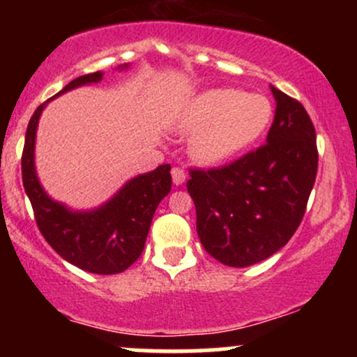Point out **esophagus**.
<instances>
[{
  "mask_svg": "<svg viewBox=\"0 0 357 357\" xmlns=\"http://www.w3.org/2000/svg\"><path fill=\"white\" fill-rule=\"evenodd\" d=\"M171 176H173V183L176 184V186L183 184L184 179H186V173H184L183 167H173V171H171Z\"/></svg>",
  "mask_w": 357,
  "mask_h": 357,
  "instance_id": "34e87169",
  "label": "esophagus"
}]
</instances>
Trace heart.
<instances>
[{
    "instance_id": "obj_1",
    "label": "heart",
    "mask_w": 357,
    "mask_h": 357,
    "mask_svg": "<svg viewBox=\"0 0 357 357\" xmlns=\"http://www.w3.org/2000/svg\"><path fill=\"white\" fill-rule=\"evenodd\" d=\"M273 107L265 96L236 89H211L191 100L181 127L192 132L191 155L202 165H220L252 147L265 134Z\"/></svg>"
}]
</instances>
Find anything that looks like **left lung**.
Here are the masks:
<instances>
[{
  "label": "left lung",
  "mask_w": 357,
  "mask_h": 357,
  "mask_svg": "<svg viewBox=\"0 0 357 357\" xmlns=\"http://www.w3.org/2000/svg\"><path fill=\"white\" fill-rule=\"evenodd\" d=\"M270 90L277 107L267 142L228 166L192 169L186 184L202 245L228 267H250L285 247L304 218L317 174L309 114L273 85Z\"/></svg>",
  "instance_id": "1"
}]
</instances>
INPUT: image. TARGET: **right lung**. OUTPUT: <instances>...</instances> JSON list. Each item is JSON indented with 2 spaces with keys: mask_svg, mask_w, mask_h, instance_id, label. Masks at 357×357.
I'll return each mask as SVG.
<instances>
[{
  "mask_svg": "<svg viewBox=\"0 0 357 357\" xmlns=\"http://www.w3.org/2000/svg\"><path fill=\"white\" fill-rule=\"evenodd\" d=\"M129 63L119 65L126 70ZM102 72L72 80L55 97L82 85L99 84ZM40 105L30 119L22 155L23 186L33 206L43 238L63 260L85 272L112 275L129 268L141 257L151 221L161 199L171 191V166H158L151 173L129 179L99 208L75 211L47 195L35 167V141L38 121L50 100Z\"/></svg>",
  "mask_w": 357,
  "mask_h": 357,
  "instance_id": "right-lung-1",
  "label": "right lung"
}]
</instances>
